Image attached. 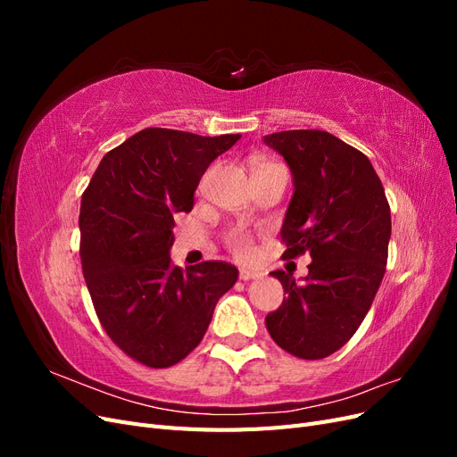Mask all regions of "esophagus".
Here are the masks:
<instances>
[{"instance_id":"obj_1","label":"esophagus","mask_w":457,"mask_h":457,"mask_svg":"<svg viewBox=\"0 0 457 457\" xmlns=\"http://www.w3.org/2000/svg\"><path fill=\"white\" fill-rule=\"evenodd\" d=\"M257 278H261V272L252 269H240V280L247 282V280H257Z\"/></svg>"}]
</instances>
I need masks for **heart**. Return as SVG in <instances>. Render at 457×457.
<instances>
[{
  "mask_svg": "<svg viewBox=\"0 0 457 457\" xmlns=\"http://www.w3.org/2000/svg\"><path fill=\"white\" fill-rule=\"evenodd\" d=\"M228 245L232 247V252L238 257H250L252 255V240L242 230H232L227 237Z\"/></svg>",
  "mask_w": 457,
  "mask_h": 457,
  "instance_id": "obj_1",
  "label": "heart"
}]
</instances>
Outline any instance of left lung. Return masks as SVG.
<instances>
[{"label":"left lung","instance_id":"obj_1","mask_svg":"<svg viewBox=\"0 0 457 457\" xmlns=\"http://www.w3.org/2000/svg\"><path fill=\"white\" fill-rule=\"evenodd\" d=\"M262 141L292 171L284 255L309 252L312 259L301 282L270 272L286 299L267 316V329L284 351L318 361L354 336L378 294L391 240L389 202L371 162L328 131H280Z\"/></svg>","mask_w":457,"mask_h":457}]
</instances>
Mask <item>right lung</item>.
I'll return each mask as SVG.
<instances>
[{"label":"right lung","instance_id":"right-lung-1","mask_svg":"<svg viewBox=\"0 0 457 457\" xmlns=\"http://www.w3.org/2000/svg\"><path fill=\"white\" fill-rule=\"evenodd\" d=\"M242 135L148 128L103 156L81 196V267L96 314L118 347L170 368L198 347L238 269L171 265L173 215L190 212L210 163Z\"/></svg>","mask_w":457,"mask_h":457}]
</instances>
